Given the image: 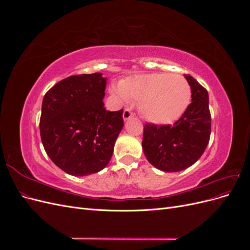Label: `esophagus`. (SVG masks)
I'll use <instances>...</instances> for the list:
<instances>
[{
    "label": "esophagus",
    "mask_w": 250,
    "mask_h": 250,
    "mask_svg": "<svg viewBox=\"0 0 250 250\" xmlns=\"http://www.w3.org/2000/svg\"><path fill=\"white\" fill-rule=\"evenodd\" d=\"M134 116V113L129 109V108H126L125 110H124V112H123V119L126 121V120H128V119H130V118H132Z\"/></svg>",
    "instance_id": "1"
}]
</instances>
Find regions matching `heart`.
<instances>
[{
    "label": "heart",
    "mask_w": 250,
    "mask_h": 250,
    "mask_svg": "<svg viewBox=\"0 0 250 250\" xmlns=\"http://www.w3.org/2000/svg\"><path fill=\"white\" fill-rule=\"evenodd\" d=\"M112 93L120 99L137 100L141 115L155 124H171L186 111L191 100V87L178 74L151 73L122 81Z\"/></svg>",
    "instance_id": "heart-1"
}]
</instances>
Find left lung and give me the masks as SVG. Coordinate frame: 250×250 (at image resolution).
Returning a JSON list of instances; mask_svg holds the SVG:
<instances>
[{
	"mask_svg": "<svg viewBox=\"0 0 250 250\" xmlns=\"http://www.w3.org/2000/svg\"><path fill=\"white\" fill-rule=\"evenodd\" d=\"M192 102L184 115L171 125L146 124L142 147L148 162L164 172H178L191 167L206 150L210 137V112L208 90L190 75Z\"/></svg>",
	"mask_w": 250,
	"mask_h": 250,
	"instance_id": "8db88e82",
	"label": "left lung"
}]
</instances>
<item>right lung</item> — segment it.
<instances>
[{"mask_svg": "<svg viewBox=\"0 0 250 250\" xmlns=\"http://www.w3.org/2000/svg\"><path fill=\"white\" fill-rule=\"evenodd\" d=\"M101 73L67 77L44 95L40 121L44 150L58 168L74 176L103 170L124 126L123 109L109 111Z\"/></svg>", "mask_w": 250, "mask_h": 250, "instance_id": "obj_1", "label": "right lung"}]
</instances>
